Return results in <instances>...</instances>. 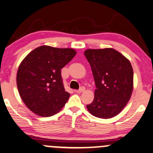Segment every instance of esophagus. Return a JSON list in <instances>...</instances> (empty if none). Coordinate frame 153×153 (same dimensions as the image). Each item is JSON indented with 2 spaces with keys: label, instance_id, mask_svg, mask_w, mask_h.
I'll return each mask as SVG.
<instances>
[{
  "label": "esophagus",
  "instance_id": "34e87169",
  "mask_svg": "<svg viewBox=\"0 0 153 153\" xmlns=\"http://www.w3.org/2000/svg\"><path fill=\"white\" fill-rule=\"evenodd\" d=\"M85 87H81L80 89L78 90V91H75V93H81L83 91H85Z\"/></svg>",
  "mask_w": 153,
  "mask_h": 153
}]
</instances>
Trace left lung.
<instances>
[{
    "mask_svg": "<svg viewBox=\"0 0 153 153\" xmlns=\"http://www.w3.org/2000/svg\"><path fill=\"white\" fill-rule=\"evenodd\" d=\"M96 89L93 102L87 105L93 116L108 119L126 107L133 90V70L128 58L113 48L87 49Z\"/></svg>",
    "mask_w": 153,
    "mask_h": 153,
    "instance_id": "left-lung-1",
    "label": "left lung"
}]
</instances>
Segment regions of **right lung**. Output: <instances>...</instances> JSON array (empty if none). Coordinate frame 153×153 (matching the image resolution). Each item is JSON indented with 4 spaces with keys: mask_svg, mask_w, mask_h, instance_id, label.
Segmentation results:
<instances>
[{
    "mask_svg": "<svg viewBox=\"0 0 153 153\" xmlns=\"http://www.w3.org/2000/svg\"><path fill=\"white\" fill-rule=\"evenodd\" d=\"M76 55L73 48L42 45L32 51L18 67L16 82L22 100L41 117L56 115L70 97L65 91L61 69Z\"/></svg>",
    "mask_w": 153,
    "mask_h": 153,
    "instance_id": "right-lung-1",
    "label": "right lung"
}]
</instances>
